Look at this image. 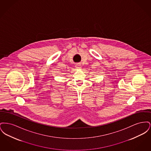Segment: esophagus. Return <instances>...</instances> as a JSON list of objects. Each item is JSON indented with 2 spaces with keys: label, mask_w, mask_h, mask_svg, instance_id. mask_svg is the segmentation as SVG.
Wrapping results in <instances>:
<instances>
[{
  "label": "esophagus",
  "mask_w": 151,
  "mask_h": 151,
  "mask_svg": "<svg viewBox=\"0 0 151 151\" xmlns=\"http://www.w3.org/2000/svg\"><path fill=\"white\" fill-rule=\"evenodd\" d=\"M75 67H76V68H77L78 70H80L81 68V65H80V64H77V65H75Z\"/></svg>",
  "instance_id": "obj_1"
}]
</instances>
